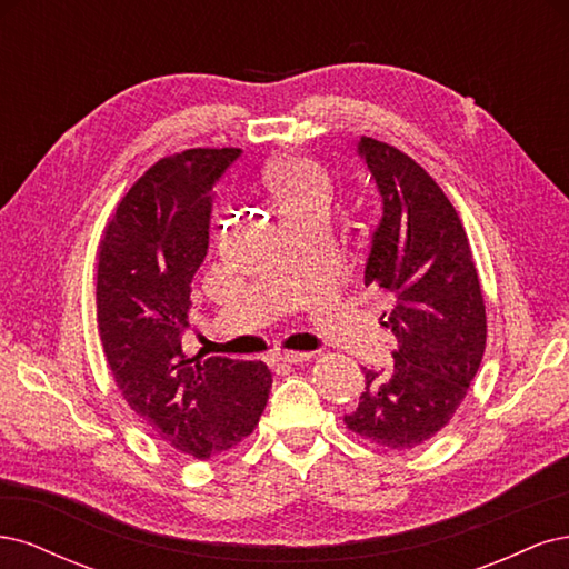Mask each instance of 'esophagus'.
<instances>
[{
  "label": "esophagus",
  "instance_id": "34e87169",
  "mask_svg": "<svg viewBox=\"0 0 569 569\" xmlns=\"http://www.w3.org/2000/svg\"><path fill=\"white\" fill-rule=\"evenodd\" d=\"M306 360H311V353L306 351H278L272 356L274 366H297V363H306Z\"/></svg>",
  "mask_w": 569,
  "mask_h": 569
}]
</instances>
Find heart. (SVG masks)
<instances>
[{
  "mask_svg": "<svg viewBox=\"0 0 569 569\" xmlns=\"http://www.w3.org/2000/svg\"><path fill=\"white\" fill-rule=\"evenodd\" d=\"M268 187L280 203V213L291 216L308 209H325L332 197V184L325 170L303 157H289L268 170Z\"/></svg>",
  "mask_w": 569,
  "mask_h": 569,
  "instance_id": "heart-1",
  "label": "heart"
}]
</instances>
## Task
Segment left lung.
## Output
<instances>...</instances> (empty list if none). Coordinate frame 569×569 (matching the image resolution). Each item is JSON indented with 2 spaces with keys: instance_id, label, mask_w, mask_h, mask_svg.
Masks as SVG:
<instances>
[{
  "instance_id": "8db88e82",
  "label": "left lung",
  "mask_w": 569,
  "mask_h": 569,
  "mask_svg": "<svg viewBox=\"0 0 569 569\" xmlns=\"http://www.w3.org/2000/svg\"><path fill=\"white\" fill-rule=\"evenodd\" d=\"M360 159L382 197L366 284L393 308L382 325L399 349L389 370L366 372V391L343 422L385 449L406 451L449 425L487 349V311L468 234L443 189L408 153L360 137Z\"/></svg>"
}]
</instances>
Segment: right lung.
<instances>
[{"label":"right lung","mask_w":569,"mask_h":569,"mask_svg":"<svg viewBox=\"0 0 569 569\" xmlns=\"http://www.w3.org/2000/svg\"><path fill=\"white\" fill-rule=\"evenodd\" d=\"M239 153L187 149L157 161L120 199L99 244L97 330L113 382L153 435L199 460L249 437L272 387L261 360L182 351L213 184Z\"/></svg>","instance_id":"add662e5"}]
</instances>
